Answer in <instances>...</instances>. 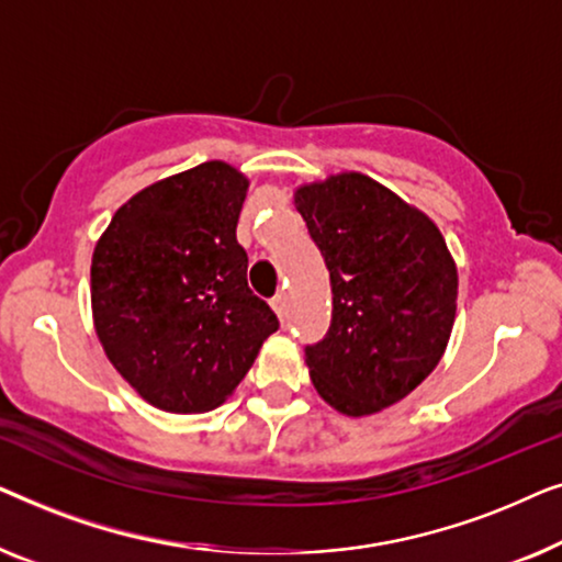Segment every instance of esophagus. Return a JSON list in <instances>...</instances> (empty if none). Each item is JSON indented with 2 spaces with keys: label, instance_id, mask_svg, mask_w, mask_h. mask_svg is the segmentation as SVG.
I'll return each mask as SVG.
<instances>
[{
  "label": "esophagus",
  "instance_id": "esophagus-1",
  "mask_svg": "<svg viewBox=\"0 0 562 562\" xmlns=\"http://www.w3.org/2000/svg\"><path fill=\"white\" fill-rule=\"evenodd\" d=\"M271 306H273V312L283 319V317H286V312H289V296L283 294V291H279V294L271 299Z\"/></svg>",
  "mask_w": 562,
  "mask_h": 562
}]
</instances>
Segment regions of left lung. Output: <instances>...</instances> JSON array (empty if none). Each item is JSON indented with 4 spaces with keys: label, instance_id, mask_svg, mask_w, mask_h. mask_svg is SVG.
I'll return each mask as SVG.
<instances>
[{
    "label": "left lung",
    "instance_id": "1",
    "mask_svg": "<svg viewBox=\"0 0 562 562\" xmlns=\"http://www.w3.org/2000/svg\"><path fill=\"white\" fill-rule=\"evenodd\" d=\"M329 271L333 319L306 345L314 389L363 417L412 394L448 348L458 271L435 222L363 173L296 189Z\"/></svg>",
    "mask_w": 562,
    "mask_h": 562
}]
</instances>
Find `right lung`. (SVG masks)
I'll use <instances>...</instances> for the list:
<instances>
[{"label": "right lung", "instance_id": "right-lung-1", "mask_svg": "<svg viewBox=\"0 0 562 562\" xmlns=\"http://www.w3.org/2000/svg\"><path fill=\"white\" fill-rule=\"evenodd\" d=\"M248 179L210 160L143 189L91 258L106 358L145 402L194 414L225 402L279 317L248 286L237 220Z\"/></svg>", "mask_w": 562, "mask_h": 562}]
</instances>
